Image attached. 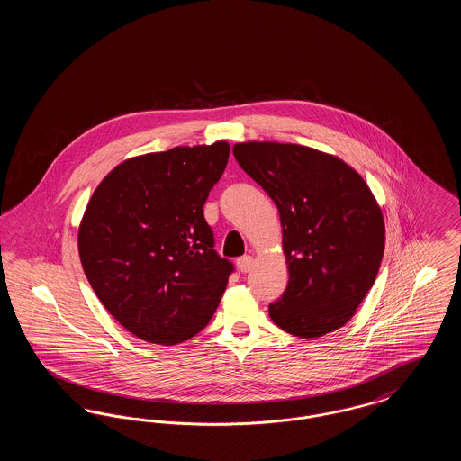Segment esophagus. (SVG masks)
Returning a JSON list of instances; mask_svg holds the SVG:
<instances>
[{
	"instance_id": "esophagus-1",
	"label": "esophagus",
	"mask_w": 461,
	"mask_h": 461,
	"mask_svg": "<svg viewBox=\"0 0 461 461\" xmlns=\"http://www.w3.org/2000/svg\"><path fill=\"white\" fill-rule=\"evenodd\" d=\"M237 267L240 269L241 273H247L252 267V258L250 256H241L237 259Z\"/></svg>"
}]
</instances>
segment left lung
Here are the masks:
<instances>
[{
  "label": "left lung",
  "instance_id": "left-lung-1",
  "mask_svg": "<svg viewBox=\"0 0 461 461\" xmlns=\"http://www.w3.org/2000/svg\"><path fill=\"white\" fill-rule=\"evenodd\" d=\"M241 169L276 203L288 285L269 304L275 325L316 339L344 327L372 288L385 247L368 185L333 155L290 143L233 147Z\"/></svg>",
  "mask_w": 461,
  "mask_h": 461
}]
</instances>
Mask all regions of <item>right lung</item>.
Masks as SVG:
<instances>
[{
  "mask_svg": "<svg viewBox=\"0 0 461 461\" xmlns=\"http://www.w3.org/2000/svg\"><path fill=\"white\" fill-rule=\"evenodd\" d=\"M228 157L226 141L140 155L105 176L89 200L77 239L85 275L141 340H188L220 304L235 266L214 250L202 207Z\"/></svg>",
  "mask_w": 461,
  "mask_h": 461,
  "instance_id": "obj_1",
  "label": "right lung"
}]
</instances>
